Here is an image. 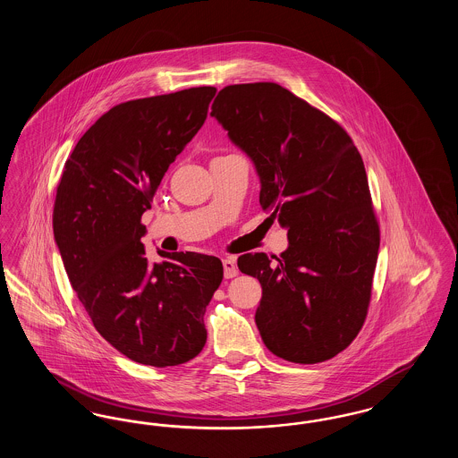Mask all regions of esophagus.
I'll return each mask as SVG.
<instances>
[{"instance_id":"esophagus-1","label":"esophagus","mask_w":458,"mask_h":458,"mask_svg":"<svg viewBox=\"0 0 458 458\" xmlns=\"http://www.w3.org/2000/svg\"><path fill=\"white\" fill-rule=\"evenodd\" d=\"M223 269H225V278H233L239 275V267H237V262L235 258H226L223 259Z\"/></svg>"}]
</instances>
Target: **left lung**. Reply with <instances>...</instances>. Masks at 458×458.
Returning a JSON list of instances; mask_svg holds the SVG:
<instances>
[{
  "label": "left lung",
  "instance_id": "left-lung-1",
  "mask_svg": "<svg viewBox=\"0 0 458 458\" xmlns=\"http://www.w3.org/2000/svg\"><path fill=\"white\" fill-rule=\"evenodd\" d=\"M211 109L252 157L267 219L288 228L276 262L239 258L240 271L261 282L262 342L288 362H325L355 340L369 310L379 223L362 156L338 122L275 82L226 86Z\"/></svg>",
  "mask_w": 458,
  "mask_h": 458
}]
</instances>
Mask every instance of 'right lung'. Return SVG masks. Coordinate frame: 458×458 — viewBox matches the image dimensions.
Listing matches in <instances>:
<instances>
[{
  "label": "right lung",
  "instance_id": "right-lung-1",
  "mask_svg": "<svg viewBox=\"0 0 458 458\" xmlns=\"http://www.w3.org/2000/svg\"><path fill=\"white\" fill-rule=\"evenodd\" d=\"M216 88L131 99L106 111L66 159L53 232L68 280L98 333L133 362L185 364L206 345V307L223 264L197 252L151 262L142 215L202 127Z\"/></svg>",
  "mask_w": 458,
  "mask_h": 458
}]
</instances>
